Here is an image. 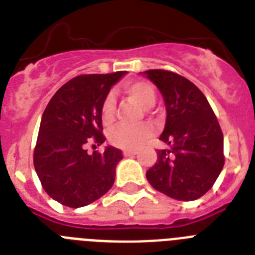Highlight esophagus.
Masks as SVG:
<instances>
[{"mask_svg": "<svg viewBox=\"0 0 255 255\" xmlns=\"http://www.w3.org/2000/svg\"><path fill=\"white\" fill-rule=\"evenodd\" d=\"M134 154H137V151L136 150H123L124 157H131V155H134Z\"/></svg>", "mask_w": 255, "mask_h": 255, "instance_id": "esophagus-1", "label": "esophagus"}]
</instances>
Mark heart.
I'll list each match as a JSON object with an SVG mask.
<instances>
[{"label":"heart","instance_id":"heart-1","mask_svg":"<svg viewBox=\"0 0 255 255\" xmlns=\"http://www.w3.org/2000/svg\"><path fill=\"white\" fill-rule=\"evenodd\" d=\"M124 93L141 108L149 109L154 106L157 95L153 85L145 80H134L124 85ZM101 121L105 126H110L115 119V97L109 93L104 98L101 105ZM151 127L142 124L138 127H117L110 132V142L114 146L122 147L126 150H136L144 144L147 138L151 137Z\"/></svg>","mask_w":255,"mask_h":255}]
</instances>
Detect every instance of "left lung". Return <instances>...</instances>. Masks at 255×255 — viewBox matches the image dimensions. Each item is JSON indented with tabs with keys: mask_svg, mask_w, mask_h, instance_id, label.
Wrapping results in <instances>:
<instances>
[{
	"mask_svg": "<svg viewBox=\"0 0 255 255\" xmlns=\"http://www.w3.org/2000/svg\"><path fill=\"white\" fill-rule=\"evenodd\" d=\"M164 98L166 126L157 162L146 171L154 189L179 201H194L217 181L224 166L223 132L205 95L190 80L167 70H147Z\"/></svg>",
	"mask_w": 255,
	"mask_h": 255,
	"instance_id": "obj_1",
	"label": "left lung"
}]
</instances>
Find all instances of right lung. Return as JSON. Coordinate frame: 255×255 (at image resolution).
<instances>
[{"mask_svg": "<svg viewBox=\"0 0 255 255\" xmlns=\"http://www.w3.org/2000/svg\"><path fill=\"white\" fill-rule=\"evenodd\" d=\"M126 74L79 75L51 97L40 123L33 166L53 200L78 209L108 193L115 167L123 158L117 147L88 153L87 146L105 142L101 105L111 87Z\"/></svg>", "mask_w": 255, "mask_h": 255, "instance_id": "right-lung-1", "label": "right lung"}]
</instances>
